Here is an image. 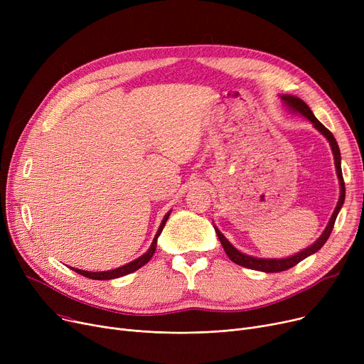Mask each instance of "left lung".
<instances>
[{
  "instance_id": "1",
  "label": "left lung",
  "mask_w": 364,
  "mask_h": 364,
  "mask_svg": "<svg viewBox=\"0 0 364 364\" xmlns=\"http://www.w3.org/2000/svg\"><path fill=\"white\" fill-rule=\"evenodd\" d=\"M280 100L283 102L286 109H289L294 113H299V114H302L304 118H307L314 125V128L321 134V136H324V139L329 141L332 153H333V159H335V168H336V176H338V180H339L341 193H339L338 203L335 206V211H333L326 228H324L323 233L320 235V237L314 243H311L310 246L304 247L301 252H296L295 255L286 257V258H257V257H252V255L243 254L239 250H236V247L225 239V236L218 230L217 225H214L215 233H217V236H218V239H220L228 258H230L233 262H236L237 265H242V267H246V269H252V270H257V272H264V273H279V272H284L288 269H292L294 265H296L302 259L316 254L329 239V236L332 233L333 224H335V220H336V217L341 211L343 200H346V183H343L342 169H341V151H339V146H338V143L333 137V134L314 117V113L311 112L309 105L302 102L299 97H295V95H291V94H280Z\"/></svg>"
}]
</instances>
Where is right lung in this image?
I'll list each match as a JSON object with an SVG mask.
<instances>
[{"instance_id":"add662e5","label":"right lung","mask_w":364,"mask_h":364,"mask_svg":"<svg viewBox=\"0 0 364 364\" xmlns=\"http://www.w3.org/2000/svg\"><path fill=\"white\" fill-rule=\"evenodd\" d=\"M169 214H171V211H168V213L165 214V217L162 218V223H161V225H159V228H158V232H156L155 237H153V242H151L149 250H147L141 257H139L137 259H134V261H131V262H128V264H125V265H122V267H118V269L107 270V272H87V270H81V269H75V267H69V269H72L73 272H76V273L81 274V276H85V277H88V279H92V280H110V279H118V277L127 276V274H129V273H132V272L139 270L140 267H143L144 264H147V262L150 261V258L153 257V254H155L156 245H158V237L161 236V233H162V230H164L165 223H166Z\"/></svg>"}]
</instances>
